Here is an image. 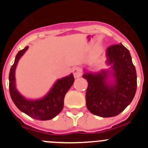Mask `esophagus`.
Segmentation results:
<instances>
[{
    "instance_id": "1",
    "label": "esophagus",
    "mask_w": 148,
    "mask_h": 148,
    "mask_svg": "<svg viewBox=\"0 0 148 148\" xmlns=\"http://www.w3.org/2000/svg\"><path fill=\"white\" fill-rule=\"evenodd\" d=\"M73 75L75 78H78V77H80L82 75V70H81L79 67H75L74 69L73 70Z\"/></svg>"
}]
</instances>
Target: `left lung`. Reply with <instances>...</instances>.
Returning <instances> with one entry per match:
<instances>
[{
    "label": "left lung",
    "instance_id": "8db88e82",
    "mask_svg": "<svg viewBox=\"0 0 148 148\" xmlns=\"http://www.w3.org/2000/svg\"><path fill=\"white\" fill-rule=\"evenodd\" d=\"M110 67L97 73L86 71L88 82L86 105L90 112L104 118L121 113L135 96L137 87L136 68L130 53L122 44H113L106 50Z\"/></svg>",
    "mask_w": 148,
    "mask_h": 148
}]
</instances>
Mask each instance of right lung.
<instances>
[{
	"mask_svg": "<svg viewBox=\"0 0 148 148\" xmlns=\"http://www.w3.org/2000/svg\"><path fill=\"white\" fill-rule=\"evenodd\" d=\"M28 47H26L18 52L15 62L10 69L9 75L10 95L17 108L30 117L41 121L52 119L62 110L64 96L74 83V76L71 73L68 76L56 81L48 93L41 99L32 100L23 96L16 88L15 69L18 61Z\"/></svg>",
	"mask_w": 148,
	"mask_h": 148,
	"instance_id": "obj_1",
	"label": "right lung"
}]
</instances>
